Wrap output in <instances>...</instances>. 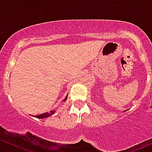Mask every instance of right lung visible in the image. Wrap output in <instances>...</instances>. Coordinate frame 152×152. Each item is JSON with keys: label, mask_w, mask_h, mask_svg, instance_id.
<instances>
[{"label": "right lung", "mask_w": 152, "mask_h": 152, "mask_svg": "<svg viewBox=\"0 0 152 152\" xmlns=\"http://www.w3.org/2000/svg\"><path fill=\"white\" fill-rule=\"evenodd\" d=\"M67 96H66V97H65V100L64 101H65L67 99ZM54 110H50V112H48V113H43V114H41V115H35V117L36 118H47V117H48V116H50V115H51L52 114H53V113H54Z\"/></svg>", "instance_id": "1"}]
</instances>
